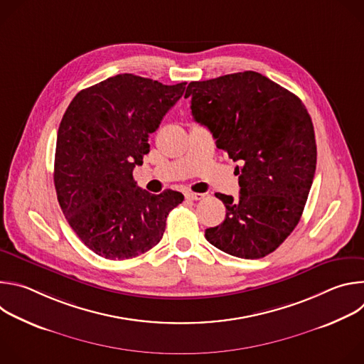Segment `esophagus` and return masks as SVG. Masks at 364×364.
Wrapping results in <instances>:
<instances>
[{
    "label": "esophagus",
    "instance_id": "1",
    "mask_svg": "<svg viewBox=\"0 0 364 364\" xmlns=\"http://www.w3.org/2000/svg\"><path fill=\"white\" fill-rule=\"evenodd\" d=\"M203 197H204V194H201V193H193V191L186 193L187 200H201Z\"/></svg>",
    "mask_w": 364,
    "mask_h": 364
}]
</instances>
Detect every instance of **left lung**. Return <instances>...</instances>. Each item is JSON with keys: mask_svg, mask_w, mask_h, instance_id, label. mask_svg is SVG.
Returning <instances> with one entry per match:
<instances>
[{"mask_svg": "<svg viewBox=\"0 0 364 364\" xmlns=\"http://www.w3.org/2000/svg\"><path fill=\"white\" fill-rule=\"evenodd\" d=\"M196 122L239 161V198L216 193L226 219L205 229L218 249L243 259L274 252L298 225L317 164L313 121L298 96L252 70L190 82Z\"/></svg>", "mask_w": 364, "mask_h": 364, "instance_id": "obj_1", "label": "left lung"}]
</instances>
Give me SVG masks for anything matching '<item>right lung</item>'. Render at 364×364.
<instances>
[{
    "mask_svg": "<svg viewBox=\"0 0 364 364\" xmlns=\"http://www.w3.org/2000/svg\"><path fill=\"white\" fill-rule=\"evenodd\" d=\"M186 85L124 73L80 90L68 107L58 132L55 187L70 228L96 255L124 261L145 253L184 200L174 190H142L132 171Z\"/></svg>",
    "mask_w": 364,
    "mask_h": 364,
    "instance_id": "1",
    "label": "right lung"
}]
</instances>
